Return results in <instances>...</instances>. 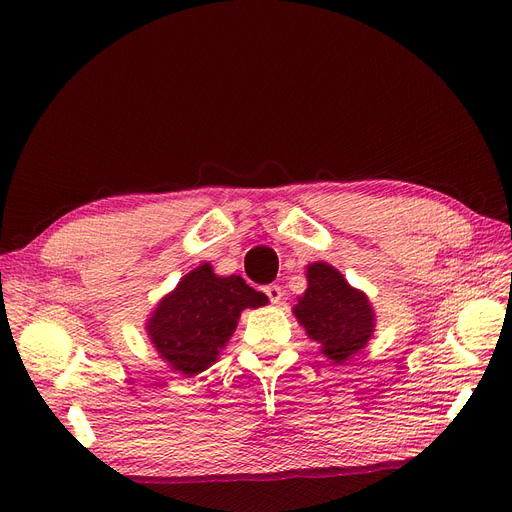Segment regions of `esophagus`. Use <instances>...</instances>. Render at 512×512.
<instances>
[{
  "label": "esophagus",
  "mask_w": 512,
  "mask_h": 512,
  "mask_svg": "<svg viewBox=\"0 0 512 512\" xmlns=\"http://www.w3.org/2000/svg\"><path fill=\"white\" fill-rule=\"evenodd\" d=\"M264 294L269 296V300H271L273 304H279L281 298H283V289H281L277 283H271V285L264 287Z\"/></svg>",
  "instance_id": "34e87169"
}]
</instances>
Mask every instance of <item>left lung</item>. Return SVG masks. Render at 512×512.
<instances>
[{
    "mask_svg": "<svg viewBox=\"0 0 512 512\" xmlns=\"http://www.w3.org/2000/svg\"><path fill=\"white\" fill-rule=\"evenodd\" d=\"M308 289L294 306L298 323L333 362H346L367 346L375 331V310L360 289L327 262L306 271Z\"/></svg>",
    "mask_w": 512,
    "mask_h": 512,
    "instance_id": "obj_1",
    "label": "left lung"
}]
</instances>
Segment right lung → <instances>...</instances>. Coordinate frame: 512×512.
<instances>
[{"instance_id":"obj_1","label":"right lung","mask_w":512,"mask_h":512,"mask_svg":"<svg viewBox=\"0 0 512 512\" xmlns=\"http://www.w3.org/2000/svg\"><path fill=\"white\" fill-rule=\"evenodd\" d=\"M269 302L237 275L218 277L206 262L187 273L148 319V335L168 367L187 377L206 371L231 339L239 314Z\"/></svg>"}]
</instances>
